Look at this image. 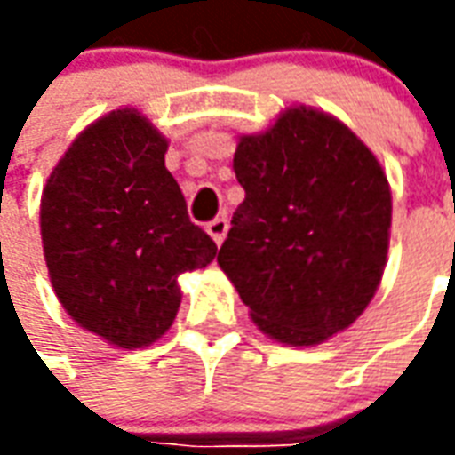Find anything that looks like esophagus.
<instances>
[{
  "label": "esophagus",
  "instance_id": "esophagus-1",
  "mask_svg": "<svg viewBox=\"0 0 455 455\" xmlns=\"http://www.w3.org/2000/svg\"><path fill=\"white\" fill-rule=\"evenodd\" d=\"M227 231H228V219L227 217L212 219V221L207 224V234L214 238L217 243H221V241L227 238Z\"/></svg>",
  "mask_w": 455,
  "mask_h": 455
}]
</instances>
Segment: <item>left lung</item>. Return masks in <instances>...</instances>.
Wrapping results in <instances>:
<instances>
[{"mask_svg": "<svg viewBox=\"0 0 455 455\" xmlns=\"http://www.w3.org/2000/svg\"><path fill=\"white\" fill-rule=\"evenodd\" d=\"M234 170L246 199L217 260L253 322L290 346L351 326L390 243V185L375 156L341 121L297 107L243 136Z\"/></svg>", "mask_w": 455, "mask_h": 455, "instance_id": "8db88e82", "label": "left lung"}]
</instances>
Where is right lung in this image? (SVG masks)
Returning <instances> with one entry per match:
<instances>
[{
  "label": "right lung",
  "mask_w": 455,
  "mask_h": 455,
  "mask_svg": "<svg viewBox=\"0 0 455 455\" xmlns=\"http://www.w3.org/2000/svg\"><path fill=\"white\" fill-rule=\"evenodd\" d=\"M165 150L139 112L107 114L73 140L41 199L55 295L77 324L119 348L165 334L182 299L178 275L217 256L189 221Z\"/></svg>",
  "instance_id": "right-lung-1"
}]
</instances>
